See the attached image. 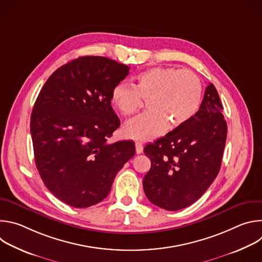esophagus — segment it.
Returning a JSON list of instances; mask_svg holds the SVG:
<instances>
[{"label":"esophagus","instance_id":"1","mask_svg":"<svg viewBox=\"0 0 262 262\" xmlns=\"http://www.w3.org/2000/svg\"><path fill=\"white\" fill-rule=\"evenodd\" d=\"M136 152L137 155H141L143 152V145L139 142L136 143Z\"/></svg>","mask_w":262,"mask_h":262}]
</instances>
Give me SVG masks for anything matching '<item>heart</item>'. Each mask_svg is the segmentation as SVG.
Returning a JSON list of instances; mask_svg holds the SVG:
<instances>
[{
  "mask_svg": "<svg viewBox=\"0 0 262 262\" xmlns=\"http://www.w3.org/2000/svg\"><path fill=\"white\" fill-rule=\"evenodd\" d=\"M202 96L199 78L191 70L173 67H152L136 78L135 87L117 84L112 91V103L125 117L135 115L148 100L147 113L128 121L123 132L137 141H149L168 127L189 122L197 113Z\"/></svg>",
  "mask_w": 262,
  "mask_h": 262,
  "instance_id": "1",
  "label": "heart"
}]
</instances>
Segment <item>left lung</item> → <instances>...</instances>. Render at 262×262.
Returning a JSON list of instances; mask_svg holds the SVG:
<instances>
[{
  "instance_id": "1",
  "label": "left lung",
  "mask_w": 262,
  "mask_h": 262,
  "mask_svg": "<svg viewBox=\"0 0 262 262\" xmlns=\"http://www.w3.org/2000/svg\"><path fill=\"white\" fill-rule=\"evenodd\" d=\"M227 123L215 87L209 84L195 116L165 137L145 146L151 161L143 179L152 204L179 210L197 201L215 179L222 164Z\"/></svg>"
}]
</instances>
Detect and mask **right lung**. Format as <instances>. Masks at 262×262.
<instances>
[{"label": "right lung", "instance_id": "1", "mask_svg": "<svg viewBox=\"0 0 262 262\" xmlns=\"http://www.w3.org/2000/svg\"><path fill=\"white\" fill-rule=\"evenodd\" d=\"M128 71L105 57H80L58 68L35 101L30 129L37 170L49 191L70 206L102 201L135 156L133 141L107 143L120 126L111 94Z\"/></svg>", "mask_w": 262, "mask_h": 262}]
</instances>
